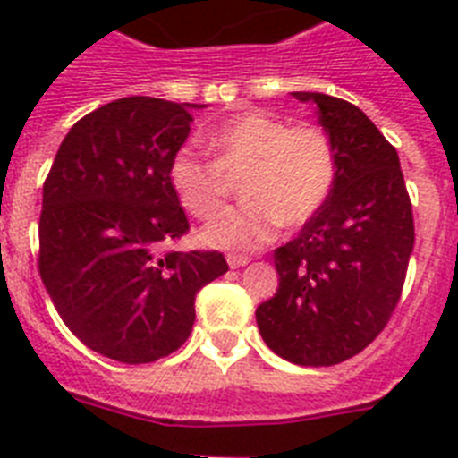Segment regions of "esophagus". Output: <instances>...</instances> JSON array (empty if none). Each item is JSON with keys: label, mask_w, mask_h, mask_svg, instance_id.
Masks as SVG:
<instances>
[{"label": "esophagus", "mask_w": 458, "mask_h": 458, "mask_svg": "<svg viewBox=\"0 0 458 458\" xmlns=\"http://www.w3.org/2000/svg\"><path fill=\"white\" fill-rule=\"evenodd\" d=\"M226 264L232 268H241V266L250 264V257H245V254H226Z\"/></svg>", "instance_id": "esophagus-1"}]
</instances>
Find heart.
Listing matches in <instances>:
<instances>
[{
  "mask_svg": "<svg viewBox=\"0 0 458 458\" xmlns=\"http://www.w3.org/2000/svg\"><path fill=\"white\" fill-rule=\"evenodd\" d=\"M216 160L192 147L174 151L169 188L190 216L216 217L241 176L245 204L210 222L201 241L213 248L252 250L273 241L279 226L295 229L317 216L337 181L333 141L318 125L248 109L206 135Z\"/></svg>",
  "mask_w": 458,
  "mask_h": 458,
  "instance_id": "obj_1",
  "label": "heart"
}]
</instances>
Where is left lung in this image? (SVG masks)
Wrapping results in <instances>:
<instances>
[{
    "label": "left lung",
    "instance_id": "1",
    "mask_svg": "<svg viewBox=\"0 0 458 458\" xmlns=\"http://www.w3.org/2000/svg\"><path fill=\"white\" fill-rule=\"evenodd\" d=\"M293 96L317 105L337 181L302 232L275 250L279 286L257 307V326L279 358L330 367L367 349L390 321L415 225L396 148L369 116L326 93Z\"/></svg>",
    "mask_w": 458,
    "mask_h": 458
}]
</instances>
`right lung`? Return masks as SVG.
I'll use <instances>...</instances> for the list:
<instances>
[{
    "instance_id": "1",
    "label": "right lung",
    "mask_w": 458,
    "mask_h": 458,
    "mask_svg": "<svg viewBox=\"0 0 458 458\" xmlns=\"http://www.w3.org/2000/svg\"><path fill=\"white\" fill-rule=\"evenodd\" d=\"M192 107L131 96L64 137L43 185L38 273L84 346L125 365L156 362L192 333L194 298L229 270L220 252H174L188 233L169 188Z\"/></svg>"
}]
</instances>
